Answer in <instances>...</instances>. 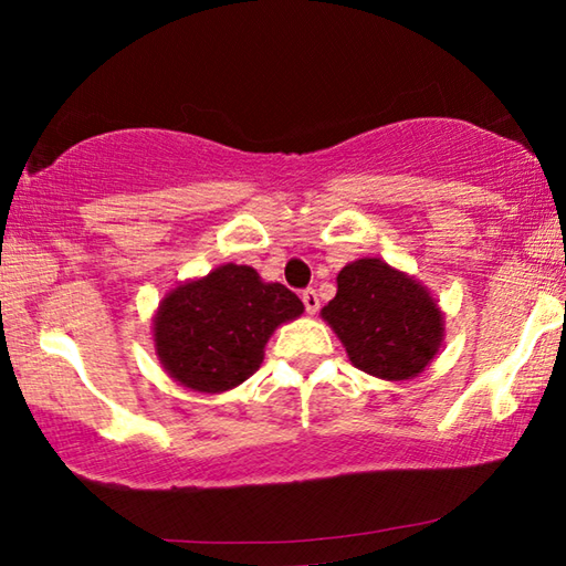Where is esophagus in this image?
I'll list each match as a JSON object with an SVG mask.
<instances>
[{
    "label": "esophagus",
    "mask_w": 566,
    "mask_h": 566,
    "mask_svg": "<svg viewBox=\"0 0 566 566\" xmlns=\"http://www.w3.org/2000/svg\"><path fill=\"white\" fill-rule=\"evenodd\" d=\"M302 302H304L306 314H314V312L319 310V296H317V292H314V290H304L302 292Z\"/></svg>",
    "instance_id": "1"
}]
</instances>
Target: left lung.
I'll use <instances>...</instances> for the list:
<instances>
[{
  "mask_svg": "<svg viewBox=\"0 0 566 566\" xmlns=\"http://www.w3.org/2000/svg\"><path fill=\"white\" fill-rule=\"evenodd\" d=\"M322 317L352 364L371 377H417L439 352L442 312L411 276L381 260H357L337 276V296Z\"/></svg>",
  "mask_w": 566,
  "mask_h": 566,
  "instance_id": "1",
  "label": "left lung"
}]
</instances>
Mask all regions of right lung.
Returning a JSON list of instances; mask_svg holds the SVG:
<instances>
[{
    "mask_svg": "<svg viewBox=\"0 0 566 566\" xmlns=\"http://www.w3.org/2000/svg\"><path fill=\"white\" fill-rule=\"evenodd\" d=\"M304 304L284 284H266L252 266L224 264L205 280L177 286L159 304V361L195 391H227L260 369L264 344Z\"/></svg>",
    "mask_w": 566,
    "mask_h": 566,
    "instance_id": "right-lung-1",
    "label": "right lung"
}]
</instances>
